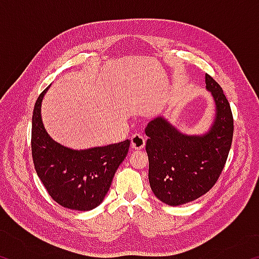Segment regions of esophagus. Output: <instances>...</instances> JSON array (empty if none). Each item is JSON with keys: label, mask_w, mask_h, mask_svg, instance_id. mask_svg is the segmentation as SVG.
<instances>
[{"label": "esophagus", "mask_w": 259, "mask_h": 259, "mask_svg": "<svg viewBox=\"0 0 259 259\" xmlns=\"http://www.w3.org/2000/svg\"><path fill=\"white\" fill-rule=\"evenodd\" d=\"M145 147V138L140 135H134L131 137V148L136 151H140Z\"/></svg>", "instance_id": "1"}]
</instances>
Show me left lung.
Here are the masks:
<instances>
[{
  "label": "left lung",
  "mask_w": 259,
  "mask_h": 259,
  "mask_svg": "<svg viewBox=\"0 0 259 259\" xmlns=\"http://www.w3.org/2000/svg\"><path fill=\"white\" fill-rule=\"evenodd\" d=\"M205 89L212 96L214 115L201 135H186L163 116L148 123L146 152L148 181L162 202L176 207L199 199L224 169L233 138V116L221 85L205 74Z\"/></svg>",
  "instance_id": "obj_1"
}]
</instances>
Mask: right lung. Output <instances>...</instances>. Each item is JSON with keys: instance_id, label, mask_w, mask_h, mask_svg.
I'll use <instances>...</instances> for the list:
<instances>
[{"instance_id": "add662e5", "label": "right lung", "mask_w": 259, "mask_h": 259, "mask_svg": "<svg viewBox=\"0 0 259 259\" xmlns=\"http://www.w3.org/2000/svg\"><path fill=\"white\" fill-rule=\"evenodd\" d=\"M38 96L32 119V155L35 170L48 193L65 208L89 211L103 202L114 175L128 154L130 140L107 146L73 150L50 137L41 116Z\"/></svg>"}]
</instances>
